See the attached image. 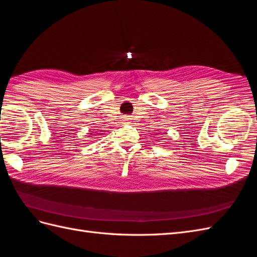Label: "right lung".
Masks as SVG:
<instances>
[{"instance_id": "add662e5", "label": "right lung", "mask_w": 257, "mask_h": 257, "mask_svg": "<svg viewBox=\"0 0 257 257\" xmlns=\"http://www.w3.org/2000/svg\"><path fill=\"white\" fill-rule=\"evenodd\" d=\"M88 134H90V135H94V133H93V132H91V133H88ZM98 134H100V133H98Z\"/></svg>"}]
</instances>
